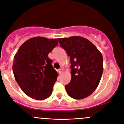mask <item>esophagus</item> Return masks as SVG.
<instances>
[{
  "mask_svg": "<svg viewBox=\"0 0 124 124\" xmlns=\"http://www.w3.org/2000/svg\"><path fill=\"white\" fill-rule=\"evenodd\" d=\"M58 72H59L60 74H62V72H63V69H60L59 70H58Z\"/></svg>",
  "mask_w": 124,
  "mask_h": 124,
  "instance_id": "obj_1",
  "label": "esophagus"
}]
</instances>
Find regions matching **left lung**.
I'll use <instances>...</instances> for the list:
<instances>
[{
    "label": "left lung",
    "mask_w": 124,
    "mask_h": 124,
    "mask_svg": "<svg viewBox=\"0 0 124 124\" xmlns=\"http://www.w3.org/2000/svg\"><path fill=\"white\" fill-rule=\"evenodd\" d=\"M60 46L70 57L71 78L65 85L70 97L86 98L97 88L103 72V58L94 44L80 36L58 39Z\"/></svg>",
    "instance_id": "8db88e82"
}]
</instances>
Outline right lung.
<instances>
[{"label":"right lung","mask_w":124,"mask_h":124,"mask_svg":"<svg viewBox=\"0 0 124 124\" xmlns=\"http://www.w3.org/2000/svg\"><path fill=\"white\" fill-rule=\"evenodd\" d=\"M58 43L57 39L33 37L22 44L14 57L15 80L30 98L43 100L52 94L58 73L48 54Z\"/></svg>","instance_id":"1"}]
</instances>
